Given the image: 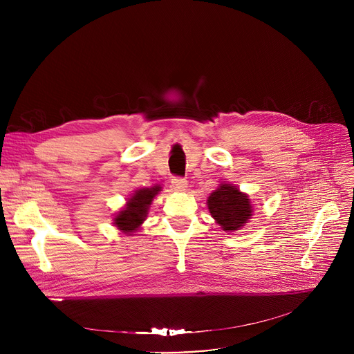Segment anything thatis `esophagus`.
Masks as SVG:
<instances>
[{"instance_id":"34e87169","label":"esophagus","mask_w":354,"mask_h":354,"mask_svg":"<svg viewBox=\"0 0 354 354\" xmlns=\"http://www.w3.org/2000/svg\"><path fill=\"white\" fill-rule=\"evenodd\" d=\"M171 183H172V187L175 190H178V192H183L187 187V180L185 178H182V176H174L171 179Z\"/></svg>"}]
</instances>
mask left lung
<instances>
[{
	"mask_svg": "<svg viewBox=\"0 0 354 354\" xmlns=\"http://www.w3.org/2000/svg\"><path fill=\"white\" fill-rule=\"evenodd\" d=\"M209 210L224 231H236L245 225L252 216V206L246 194L232 185H221L209 200Z\"/></svg>",
	"mask_w": 354,
	"mask_h": 354,
	"instance_id": "obj_1",
	"label": "left lung"
}]
</instances>
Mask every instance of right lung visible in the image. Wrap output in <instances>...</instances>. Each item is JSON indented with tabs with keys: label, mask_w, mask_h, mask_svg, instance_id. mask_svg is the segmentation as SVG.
<instances>
[{
	"label": "right lung",
	"mask_w": 354,
	"mask_h": 354,
	"mask_svg": "<svg viewBox=\"0 0 354 354\" xmlns=\"http://www.w3.org/2000/svg\"><path fill=\"white\" fill-rule=\"evenodd\" d=\"M160 190V186L137 190L134 196L127 201L126 209L122 210L115 218V224L119 227V230H122L126 234L134 232L147 217V212L151 201H153V197Z\"/></svg>",
	"instance_id": "right-lung-1"
}]
</instances>
